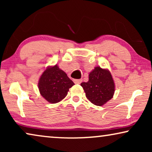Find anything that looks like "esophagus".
I'll list each match as a JSON object with an SVG mask.
<instances>
[{"mask_svg": "<svg viewBox=\"0 0 152 152\" xmlns=\"http://www.w3.org/2000/svg\"><path fill=\"white\" fill-rule=\"evenodd\" d=\"M82 82V80H81V79H80V80H74V82L75 83V84H81Z\"/></svg>", "mask_w": 152, "mask_h": 152, "instance_id": "obj_1", "label": "esophagus"}]
</instances>
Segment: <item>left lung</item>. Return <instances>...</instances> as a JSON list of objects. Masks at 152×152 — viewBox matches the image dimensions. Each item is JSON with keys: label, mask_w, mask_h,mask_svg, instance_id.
<instances>
[{"label": "left lung", "mask_w": 152, "mask_h": 152, "mask_svg": "<svg viewBox=\"0 0 152 152\" xmlns=\"http://www.w3.org/2000/svg\"><path fill=\"white\" fill-rule=\"evenodd\" d=\"M81 86L86 93V96L91 102L97 106H102L113 96L115 84L111 72L99 66L89 74L87 82Z\"/></svg>", "instance_id": "left-lung-1"}]
</instances>
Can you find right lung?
<instances>
[{"label":"right lung","mask_w":152,"mask_h":152,"mask_svg":"<svg viewBox=\"0 0 152 152\" xmlns=\"http://www.w3.org/2000/svg\"><path fill=\"white\" fill-rule=\"evenodd\" d=\"M74 84L66 72L55 65L48 68L43 72L39 79L38 86L41 95L48 102L55 104L67 95L69 88Z\"/></svg>","instance_id":"right-lung-1"}]
</instances>
